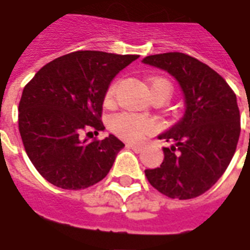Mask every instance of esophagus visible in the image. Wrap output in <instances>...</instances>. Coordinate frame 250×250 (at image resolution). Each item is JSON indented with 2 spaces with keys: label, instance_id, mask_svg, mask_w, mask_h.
Masks as SVG:
<instances>
[{
  "label": "esophagus",
  "instance_id": "34e87169",
  "mask_svg": "<svg viewBox=\"0 0 250 250\" xmlns=\"http://www.w3.org/2000/svg\"><path fill=\"white\" fill-rule=\"evenodd\" d=\"M126 146L134 152H141V149H143V145H140V144H127Z\"/></svg>",
  "mask_w": 250,
  "mask_h": 250
}]
</instances>
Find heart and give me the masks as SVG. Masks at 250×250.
I'll list each match as a JSON object with an SVG mask.
<instances>
[{
    "label": "heart",
    "instance_id": "obj_1",
    "mask_svg": "<svg viewBox=\"0 0 250 250\" xmlns=\"http://www.w3.org/2000/svg\"><path fill=\"white\" fill-rule=\"evenodd\" d=\"M116 89H117V83H110V86L107 87L106 94H105L106 103H112ZM150 89H152V93L163 92L169 97L172 86H170L169 81L164 80V78H152L150 80ZM110 126H112L113 132L117 133L120 137L129 140V141L141 140L144 136H146L154 130V123L150 118L132 114V113L116 114L110 121Z\"/></svg>",
    "mask_w": 250,
    "mask_h": 250
}]
</instances>
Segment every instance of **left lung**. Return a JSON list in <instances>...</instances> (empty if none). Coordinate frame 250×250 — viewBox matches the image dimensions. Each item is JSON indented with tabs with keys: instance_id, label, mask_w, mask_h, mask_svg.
Here are the masks:
<instances>
[{
	"instance_id": "1",
	"label": "left lung",
	"mask_w": 250,
	"mask_h": 250,
	"mask_svg": "<svg viewBox=\"0 0 250 250\" xmlns=\"http://www.w3.org/2000/svg\"><path fill=\"white\" fill-rule=\"evenodd\" d=\"M143 62L176 78L185 101L183 118L158 136L172 143L163 149V164L146 169L145 176L167 197L201 196L217 183L236 152L241 130L236 94L212 67L184 53L153 54Z\"/></svg>"
}]
</instances>
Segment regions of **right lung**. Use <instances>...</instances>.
<instances>
[{"instance_id": "1", "label": "right lung", "mask_w": 250, "mask_h": 250, "mask_svg": "<svg viewBox=\"0 0 250 250\" xmlns=\"http://www.w3.org/2000/svg\"><path fill=\"white\" fill-rule=\"evenodd\" d=\"M137 58L97 50L69 53L41 67L23 87L20 134L29 160L46 181L78 190L106 177L125 145L113 134L101 141L89 137L105 129L103 104L112 80Z\"/></svg>"}]
</instances>
